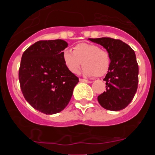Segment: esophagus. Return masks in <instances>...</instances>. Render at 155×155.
Instances as JSON below:
<instances>
[{"instance_id": "34e87169", "label": "esophagus", "mask_w": 155, "mask_h": 155, "mask_svg": "<svg viewBox=\"0 0 155 155\" xmlns=\"http://www.w3.org/2000/svg\"><path fill=\"white\" fill-rule=\"evenodd\" d=\"M79 81H80V82H86V83H91V82H92L91 81L87 80V79H79Z\"/></svg>"}]
</instances>
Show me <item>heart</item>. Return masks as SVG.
I'll return each mask as SVG.
<instances>
[{
    "label": "heart",
    "mask_w": 155,
    "mask_h": 155,
    "mask_svg": "<svg viewBox=\"0 0 155 155\" xmlns=\"http://www.w3.org/2000/svg\"><path fill=\"white\" fill-rule=\"evenodd\" d=\"M62 58L69 71L77 73L82 64V73L87 76H104L109 70L111 63L109 51L90 43L77 44L73 47V51L64 50Z\"/></svg>",
    "instance_id": "obj_1"
}]
</instances>
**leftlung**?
<instances>
[{"mask_svg": "<svg viewBox=\"0 0 155 155\" xmlns=\"http://www.w3.org/2000/svg\"><path fill=\"white\" fill-rule=\"evenodd\" d=\"M88 40L104 46L111 58L110 67L104 79L107 91L97 97L98 102L107 110H121L132 101L138 87L139 67L135 52L120 40L110 37Z\"/></svg>", "mask_w": 155, "mask_h": 155, "instance_id": "8db88e82", "label": "left lung"}]
</instances>
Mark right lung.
Wrapping results in <instances>:
<instances>
[{
    "label": "right lung",
    "instance_id": "right-lung-1",
    "mask_svg": "<svg viewBox=\"0 0 155 155\" xmlns=\"http://www.w3.org/2000/svg\"><path fill=\"white\" fill-rule=\"evenodd\" d=\"M68 46L63 40H40L21 56L18 79L23 96L34 109L46 115L63 110L79 82L64 63L62 53Z\"/></svg>",
    "mask_w": 155,
    "mask_h": 155
}]
</instances>
